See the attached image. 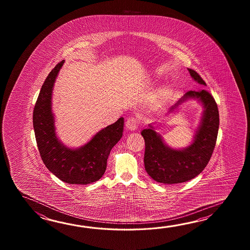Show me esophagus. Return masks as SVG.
Wrapping results in <instances>:
<instances>
[{"instance_id":"obj_1","label":"esophagus","mask_w":250,"mask_h":250,"mask_svg":"<svg viewBox=\"0 0 250 250\" xmlns=\"http://www.w3.org/2000/svg\"><path fill=\"white\" fill-rule=\"evenodd\" d=\"M138 120L136 117L128 118L126 122V127L129 130H136L138 127Z\"/></svg>"}]
</instances>
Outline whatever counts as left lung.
Returning <instances> with one entry per match:
<instances>
[{"label":"left lung","instance_id":"8db88e82","mask_svg":"<svg viewBox=\"0 0 250 250\" xmlns=\"http://www.w3.org/2000/svg\"><path fill=\"white\" fill-rule=\"evenodd\" d=\"M192 79L200 85L206 82L195 70L188 69ZM195 99L204 107L200 125L194 140L185 148L174 149L167 146L159 133L149 124L142 130L146 149L145 169L154 181L164 184H176L190 181L202 172L212 156L217 139L219 112L215 100L207 90L188 91L170 108L169 113L175 112L183 103Z\"/></svg>","mask_w":250,"mask_h":250}]
</instances>
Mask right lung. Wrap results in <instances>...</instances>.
Here are the masks:
<instances>
[{
    "mask_svg": "<svg viewBox=\"0 0 250 250\" xmlns=\"http://www.w3.org/2000/svg\"><path fill=\"white\" fill-rule=\"evenodd\" d=\"M64 62H59L42 84L33 112L38 150L48 170L68 184L86 185L101 179L112 147L123 137L124 119L101 129L80 148L67 147L55 132L52 93Z\"/></svg>",
    "mask_w": 250,
    "mask_h": 250,
    "instance_id": "1",
    "label": "right lung"
}]
</instances>
